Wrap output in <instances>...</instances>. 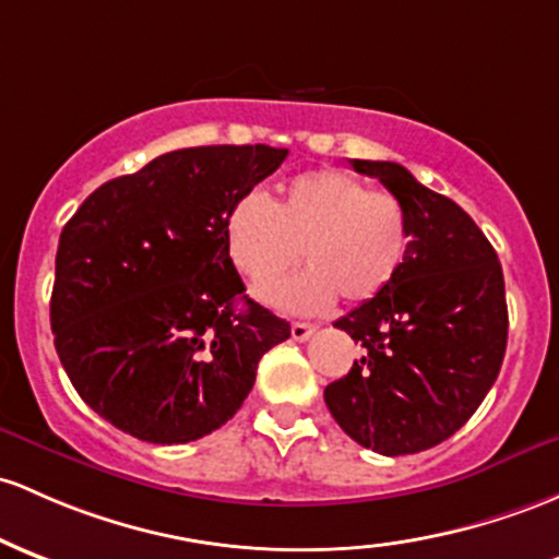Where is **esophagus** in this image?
<instances>
[{"instance_id":"34e87169","label":"esophagus","mask_w":559,"mask_h":559,"mask_svg":"<svg viewBox=\"0 0 559 559\" xmlns=\"http://www.w3.org/2000/svg\"><path fill=\"white\" fill-rule=\"evenodd\" d=\"M316 334V326H312V323H292V340H297V342H305V340H310V336Z\"/></svg>"}]
</instances>
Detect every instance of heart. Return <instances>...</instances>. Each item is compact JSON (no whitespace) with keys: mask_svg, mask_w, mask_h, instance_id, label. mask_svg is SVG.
I'll return each instance as SVG.
<instances>
[{"mask_svg":"<svg viewBox=\"0 0 559 559\" xmlns=\"http://www.w3.org/2000/svg\"><path fill=\"white\" fill-rule=\"evenodd\" d=\"M225 243L233 265L254 286L284 278L302 251L310 270L262 289L260 297L286 312H321L379 297L401 273L411 243L406 206L388 190H369L340 169L292 177L270 206L251 193L230 206Z\"/></svg>","mask_w":559,"mask_h":559,"instance_id":"obj_1","label":"heart"}]
</instances>
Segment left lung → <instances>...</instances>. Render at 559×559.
Returning <instances> with one entry per match:
<instances>
[{
    "label": "left lung",
    "instance_id": "8db88e82",
    "mask_svg": "<svg viewBox=\"0 0 559 559\" xmlns=\"http://www.w3.org/2000/svg\"><path fill=\"white\" fill-rule=\"evenodd\" d=\"M406 206L411 243L395 281L334 323L364 358L323 390L355 443L384 456L432 449L475 414L507 349L504 273L475 219L395 162L349 158Z\"/></svg>",
    "mask_w": 559,
    "mask_h": 559
}]
</instances>
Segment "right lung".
I'll return each instance as SVG.
<instances>
[{"instance_id": "obj_1", "label": "right lung", "mask_w": 559, "mask_h": 559, "mask_svg": "<svg viewBox=\"0 0 559 559\" xmlns=\"http://www.w3.org/2000/svg\"><path fill=\"white\" fill-rule=\"evenodd\" d=\"M286 148L201 145L87 195L60 233L50 323L82 401L148 443H190L233 419L257 364L289 340L249 299L225 219Z\"/></svg>"}]
</instances>
